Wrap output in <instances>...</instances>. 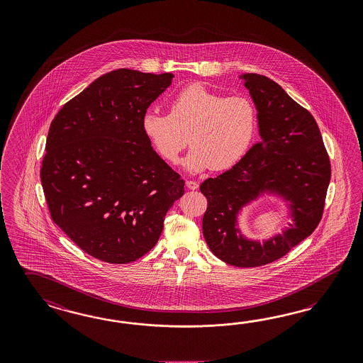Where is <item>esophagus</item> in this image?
<instances>
[{
    "instance_id": "1",
    "label": "esophagus",
    "mask_w": 363,
    "mask_h": 363,
    "mask_svg": "<svg viewBox=\"0 0 363 363\" xmlns=\"http://www.w3.org/2000/svg\"><path fill=\"white\" fill-rule=\"evenodd\" d=\"M186 186L188 189H197L199 188V184H197L196 182H194V180H186Z\"/></svg>"
}]
</instances>
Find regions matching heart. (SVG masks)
<instances>
[{
  "label": "heart",
  "instance_id": "b5f03b06",
  "mask_svg": "<svg viewBox=\"0 0 363 363\" xmlns=\"http://www.w3.org/2000/svg\"><path fill=\"white\" fill-rule=\"evenodd\" d=\"M169 107V114L147 108L142 115L143 134L167 162L177 163L188 134L194 147L183 164L189 172L211 167L224 171L247 155L257 125L256 108L248 98L227 96L195 83L177 91Z\"/></svg>",
  "mask_w": 363,
  "mask_h": 363
}]
</instances>
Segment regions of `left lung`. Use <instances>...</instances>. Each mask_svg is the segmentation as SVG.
Segmentation results:
<instances>
[{"label": "left lung", "instance_id": "obj_1", "mask_svg": "<svg viewBox=\"0 0 363 363\" xmlns=\"http://www.w3.org/2000/svg\"><path fill=\"white\" fill-rule=\"evenodd\" d=\"M238 78L256 106L259 142L236 166L201 183L208 200L203 235L216 257L252 268L281 259L317 228L332 169L320 128L308 110L264 75ZM264 196L280 198L292 223L259 243L240 232L238 216Z\"/></svg>", "mask_w": 363, "mask_h": 363}]
</instances>
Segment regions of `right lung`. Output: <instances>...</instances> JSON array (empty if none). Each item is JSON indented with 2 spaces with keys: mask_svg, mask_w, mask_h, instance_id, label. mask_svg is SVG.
Returning a JSON list of instances; mask_svg holds the SVG:
<instances>
[{
  "mask_svg": "<svg viewBox=\"0 0 363 363\" xmlns=\"http://www.w3.org/2000/svg\"><path fill=\"white\" fill-rule=\"evenodd\" d=\"M174 74L118 69L52 119L41 182L52 221L95 259L127 264L154 248L184 180L156 154L142 115Z\"/></svg>",
  "mask_w": 363,
  "mask_h": 363,
  "instance_id": "1",
  "label": "right lung"
}]
</instances>
